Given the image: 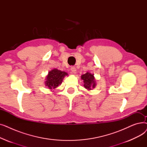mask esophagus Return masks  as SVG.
Masks as SVG:
<instances>
[{"label": "esophagus", "instance_id": "1", "mask_svg": "<svg viewBox=\"0 0 147 147\" xmlns=\"http://www.w3.org/2000/svg\"><path fill=\"white\" fill-rule=\"evenodd\" d=\"M71 72H72L73 74H76V67L72 66V67H71Z\"/></svg>", "mask_w": 147, "mask_h": 147}]
</instances>
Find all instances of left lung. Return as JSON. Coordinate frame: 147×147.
I'll return each mask as SVG.
<instances>
[{"label": "left lung", "instance_id": "1", "mask_svg": "<svg viewBox=\"0 0 147 147\" xmlns=\"http://www.w3.org/2000/svg\"><path fill=\"white\" fill-rule=\"evenodd\" d=\"M81 79L83 80V86L88 90H91L92 88L95 87L96 83L94 74H92L89 73H86L81 76Z\"/></svg>", "mask_w": 147, "mask_h": 147}]
</instances>
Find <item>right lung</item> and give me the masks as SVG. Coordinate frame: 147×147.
Wrapping results in <instances>:
<instances>
[{
  "label": "right lung",
  "mask_w": 147,
  "mask_h": 147,
  "mask_svg": "<svg viewBox=\"0 0 147 147\" xmlns=\"http://www.w3.org/2000/svg\"><path fill=\"white\" fill-rule=\"evenodd\" d=\"M68 74L65 71H61L58 69H53L49 72L46 77V81L45 84L49 89H55L62 83L63 79Z\"/></svg>",
  "instance_id": "add662e5"
}]
</instances>
